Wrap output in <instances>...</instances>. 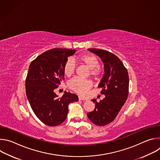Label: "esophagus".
I'll return each instance as SVG.
<instances>
[{
  "label": "esophagus",
  "instance_id": "esophagus-1",
  "mask_svg": "<svg viewBox=\"0 0 160 160\" xmlns=\"http://www.w3.org/2000/svg\"><path fill=\"white\" fill-rule=\"evenodd\" d=\"M78 99H79L80 100H82V101H85V100H87V99H86L85 98H83V97H82V96H78Z\"/></svg>",
  "mask_w": 160,
  "mask_h": 160
}]
</instances>
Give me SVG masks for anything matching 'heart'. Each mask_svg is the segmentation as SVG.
<instances>
[{"instance_id":"heart-1","label":"heart","mask_w":160,"mask_h":160,"mask_svg":"<svg viewBox=\"0 0 160 160\" xmlns=\"http://www.w3.org/2000/svg\"><path fill=\"white\" fill-rule=\"evenodd\" d=\"M75 60L80 64L86 65L90 69V75L93 78L97 80L102 77L103 70L99 66V61L95 55L89 53H84L75 57ZM76 67L77 65L75 62L72 59H68L63 66L64 75L67 77L72 75L75 72ZM92 86V83L90 80L77 77L73 78L68 83V87L70 89L80 94H85Z\"/></svg>"}]
</instances>
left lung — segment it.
<instances>
[{"mask_svg": "<svg viewBox=\"0 0 160 160\" xmlns=\"http://www.w3.org/2000/svg\"><path fill=\"white\" fill-rule=\"evenodd\" d=\"M102 59L105 73L98 87L102 88L101 94L105 98L98 102L94 109L87 113L88 119L94 124L104 126L115 119L128 96L129 78L127 68L122 61L112 53L98 49H88Z\"/></svg>", "mask_w": 160, "mask_h": 160, "instance_id": "1", "label": "left lung"}]
</instances>
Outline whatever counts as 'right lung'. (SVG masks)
I'll use <instances>...</instances> for the list:
<instances>
[{
    "mask_svg": "<svg viewBox=\"0 0 160 160\" xmlns=\"http://www.w3.org/2000/svg\"><path fill=\"white\" fill-rule=\"evenodd\" d=\"M75 50L54 48L44 52L30 63L25 81L26 94L37 117L48 126H57L66 118L70 103L78 101L66 92L61 98L54 92L64 80L63 66Z\"/></svg>",
    "mask_w": 160,
    "mask_h": 160,
    "instance_id": "1",
    "label": "right lung"
}]
</instances>
